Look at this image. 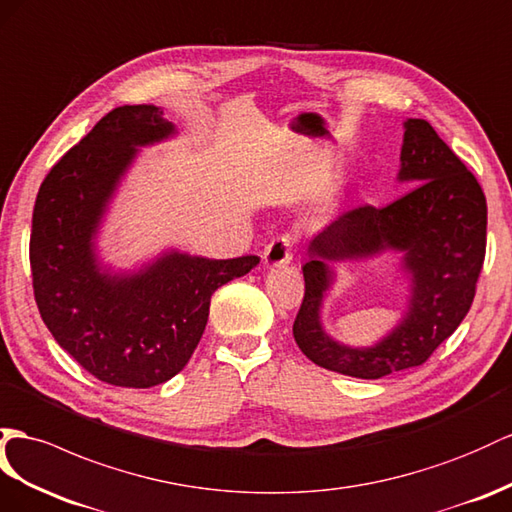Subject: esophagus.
<instances>
[{"instance_id": "1", "label": "esophagus", "mask_w": 512, "mask_h": 512, "mask_svg": "<svg viewBox=\"0 0 512 512\" xmlns=\"http://www.w3.org/2000/svg\"><path fill=\"white\" fill-rule=\"evenodd\" d=\"M292 246H294V238L292 235H279L277 240H272L266 248H264V264L268 268H281L292 264Z\"/></svg>"}]
</instances>
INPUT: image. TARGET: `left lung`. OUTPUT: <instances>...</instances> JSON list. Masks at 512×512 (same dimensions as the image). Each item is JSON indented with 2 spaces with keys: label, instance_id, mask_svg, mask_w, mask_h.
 <instances>
[{
  "label": "left lung",
  "instance_id": "1",
  "mask_svg": "<svg viewBox=\"0 0 512 512\" xmlns=\"http://www.w3.org/2000/svg\"><path fill=\"white\" fill-rule=\"evenodd\" d=\"M398 201L363 205L339 216L309 242L305 298L294 339L320 368L355 378H383L422 365L463 322L474 303L484 246L487 199L476 177L424 119L404 121ZM391 250L410 279L399 324L372 347H346L323 331L321 305L337 260H364Z\"/></svg>",
  "mask_w": 512,
  "mask_h": 512
}]
</instances>
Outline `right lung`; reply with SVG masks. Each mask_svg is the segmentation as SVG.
Wrapping results in <instances>:
<instances>
[{"label":"right lung","instance_id":"1","mask_svg":"<svg viewBox=\"0 0 512 512\" xmlns=\"http://www.w3.org/2000/svg\"><path fill=\"white\" fill-rule=\"evenodd\" d=\"M175 134L162 108H116L62 155L36 196L38 311L60 348L108 385L147 389L179 374L201 342L212 294L259 264L257 255L209 259L177 248L136 270L101 261L97 235L140 147Z\"/></svg>","mask_w":512,"mask_h":512}]
</instances>
